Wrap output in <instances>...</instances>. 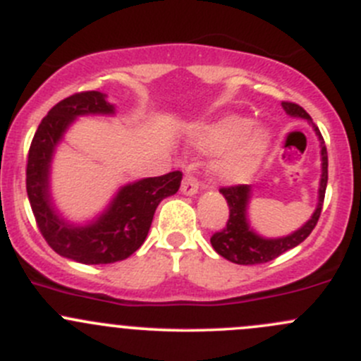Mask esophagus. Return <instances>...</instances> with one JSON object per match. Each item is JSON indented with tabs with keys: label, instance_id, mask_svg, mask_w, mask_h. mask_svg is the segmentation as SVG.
<instances>
[{
	"label": "esophagus",
	"instance_id": "esophagus-1",
	"mask_svg": "<svg viewBox=\"0 0 361 361\" xmlns=\"http://www.w3.org/2000/svg\"><path fill=\"white\" fill-rule=\"evenodd\" d=\"M197 190H199L197 176H195L192 171H187L183 176V181H181V192L187 195H194V194H197Z\"/></svg>",
	"mask_w": 361,
	"mask_h": 361
}]
</instances>
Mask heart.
<instances>
[{"label":"heart","instance_id":"obj_1","mask_svg":"<svg viewBox=\"0 0 361 361\" xmlns=\"http://www.w3.org/2000/svg\"><path fill=\"white\" fill-rule=\"evenodd\" d=\"M269 141L271 136L267 130L251 129V120L227 116L204 130L199 147L211 154H221L214 166L218 178L235 183L253 173L267 150Z\"/></svg>","mask_w":361,"mask_h":361}]
</instances>
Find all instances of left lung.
I'll list each match as a JSON object with an SVG mask.
<instances>
[{
  "mask_svg": "<svg viewBox=\"0 0 361 361\" xmlns=\"http://www.w3.org/2000/svg\"><path fill=\"white\" fill-rule=\"evenodd\" d=\"M283 108L286 113L293 116H300V118H307L311 122V116L302 106L297 103H290V101H283ZM314 126V123H312ZM316 133H318L319 140H322V181H319V199L318 207H316L314 214L311 220L293 232L292 235H286L281 239H264L251 232L246 221V206L250 201V187L248 185H232V187H221L220 192L224 197L227 199L228 204V220L221 231L214 232L211 235V245H213L214 251L221 255L227 260L234 262L239 265H257L271 262L283 255L285 251L295 248L300 245L305 238L312 232L316 227L322 214L323 201H325V190H326V181H329V155H326L325 141H323L322 133L318 127L314 126Z\"/></svg>",
  "mask_w": 361,
  "mask_h": 361,
  "instance_id": "left-lung-1",
  "label": "left lung"
}]
</instances>
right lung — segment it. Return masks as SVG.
Wrapping results in <instances>:
<instances>
[{"label":"right lung","mask_w":361,"mask_h":361,"mask_svg":"<svg viewBox=\"0 0 361 361\" xmlns=\"http://www.w3.org/2000/svg\"><path fill=\"white\" fill-rule=\"evenodd\" d=\"M111 111L113 106L97 90L73 94L43 116L29 147L25 188L38 231L56 253L80 264H115L130 257L147 239L159 202L176 194L183 176L181 171H173L127 185L110 209L87 227H71L61 220L49 201V164L54 148L75 116Z\"/></svg>","instance_id":"add662e5"}]
</instances>
